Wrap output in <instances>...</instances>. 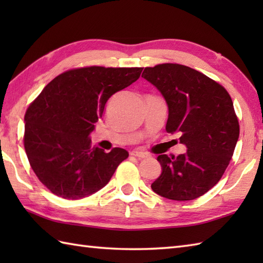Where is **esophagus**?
Wrapping results in <instances>:
<instances>
[{
    "label": "esophagus",
    "mask_w": 263,
    "mask_h": 263,
    "mask_svg": "<svg viewBox=\"0 0 263 263\" xmlns=\"http://www.w3.org/2000/svg\"><path fill=\"white\" fill-rule=\"evenodd\" d=\"M131 156H133V157H138V158H146L148 157L147 154H144L142 152H138V150H135V152L131 153Z\"/></svg>",
    "instance_id": "34e87169"
}]
</instances>
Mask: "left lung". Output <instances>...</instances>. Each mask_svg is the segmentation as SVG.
I'll list each match as a JSON object with an SVG mask.
<instances>
[{
    "label": "left lung",
    "mask_w": 263,
    "mask_h": 263,
    "mask_svg": "<svg viewBox=\"0 0 263 263\" xmlns=\"http://www.w3.org/2000/svg\"><path fill=\"white\" fill-rule=\"evenodd\" d=\"M142 77L166 100V131L177 133L186 147L176 157L158 156L161 174L153 191L176 201L197 199L220 180L238 140L232 98L219 83L185 65L158 64L144 69Z\"/></svg>",
    "instance_id": "obj_1"
}]
</instances>
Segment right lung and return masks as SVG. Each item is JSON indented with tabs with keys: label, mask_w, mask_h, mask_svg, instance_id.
Returning <instances> with one entry per match:
<instances>
[{
	"label": "right lung",
	"mask_w": 263,
	"mask_h": 263,
	"mask_svg": "<svg viewBox=\"0 0 263 263\" xmlns=\"http://www.w3.org/2000/svg\"><path fill=\"white\" fill-rule=\"evenodd\" d=\"M142 68L89 66L66 71L43 89L25 115V149L32 171L52 193L69 200L99 191L127 158L125 149L91 147L107 100L136 82Z\"/></svg>",
	"instance_id": "1"
}]
</instances>
